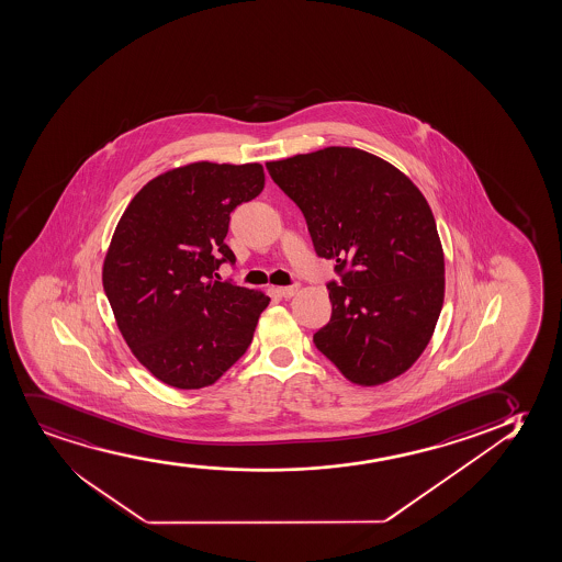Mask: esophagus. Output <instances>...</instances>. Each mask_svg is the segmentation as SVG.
I'll return each mask as SVG.
<instances>
[{"label":"esophagus","mask_w":562,"mask_h":562,"mask_svg":"<svg viewBox=\"0 0 562 562\" xmlns=\"http://www.w3.org/2000/svg\"><path fill=\"white\" fill-rule=\"evenodd\" d=\"M300 291L299 284H292V286H279L278 292L283 299H292L296 292Z\"/></svg>","instance_id":"34e87169"}]
</instances>
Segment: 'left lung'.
I'll return each mask as SVG.
<instances>
[{
    "instance_id": "1",
    "label": "left lung",
    "mask_w": 562,
    "mask_h": 562,
    "mask_svg": "<svg viewBox=\"0 0 562 562\" xmlns=\"http://www.w3.org/2000/svg\"><path fill=\"white\" fill-rule=\"evenodd\" d=\"M304 213L317 255L336 260L333 315L315 346L361 387L418 361L445 300V252L434 213L405 172L364 149L328 146L266 164Z\"/></svg>"
}]
</instances>
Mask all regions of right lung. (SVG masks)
I'll list each match as a JSON object with an SVG mask.
<instances>
[{
	"label": "right lung",
	"instance_id": "obj_1",
	"mask_svg": "<svg viewBox=\"0 0 562 562\" xmlns=\"http://www.w3.org/2000/svg\"><path fill=\"white\" fill-rule=\"evenodd\" d=\"M263 182L260 164L198 161L151 178L121 214L102 284L123 340L164 384L213 385L252 341L270 296L213 273L235 262L229 214Z\"/></svg>",
	"mask_w": 562,
	"mask_h": 562
}]
</instances>
